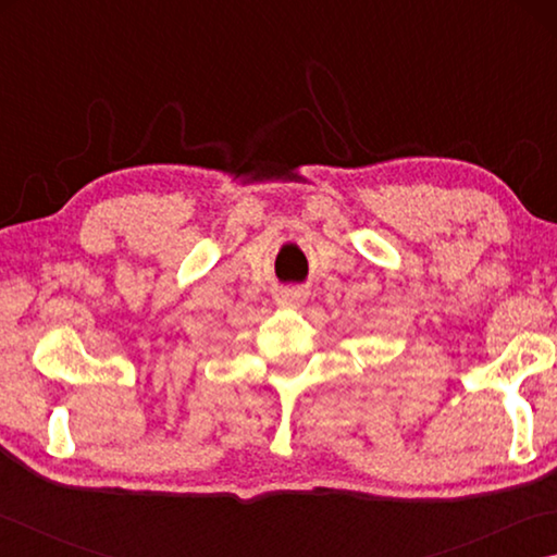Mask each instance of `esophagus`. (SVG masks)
Instances as JSON below:
<instances>
[{
  "instance_id": "obj_1",
  "label": "esophagus",
  "mask_w": 557,
  "mask_h": 557,
  "mask_svg": "<svg viewBox=\"0 0 557 557\" xmlns=\"http://www.w3.org/2000/svg\"><path fill=\"white\" fill-rule=\"evenodd\" d=\"M277 301L282 307H297L299 301H305V295L299 289H280Z\"/></svg>"
}]
</instances>
